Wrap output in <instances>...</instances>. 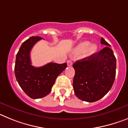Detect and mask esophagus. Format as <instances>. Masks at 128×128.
Here are the masks:
<instances>
[{
  "label": "esophagus",
  "mask_w": 128,
  "mask_h": 128,
  "mask_svg": "<svg viewBox=\"0 0 128 128\" xmlns=\"http://www.w3.org/2000/svg\"><path fill=\"white\" fill-rule=\"evenodd\" d=\"M66 63H67L68 66H72V62L71 60H68Z\"/></svg>",
  "instance_id": "obj_1"
}]
</instances>
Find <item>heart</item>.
<instances>
[{
    "label": "heart",
    "mask_w": 128,
    "mask_h": 128,
    "mask_svg": "<svg viewBox=\"0 0 128 128\" xmlns=\"http://www.w3.org/2000/svg\"><path fill=\"white\" fill-rule=\"evenodd\" d=\"M90 43L89 42H82L78 45L74 50V54L76 55H78V54H80L81 53L84 52L87 48L88 49L86 50V56H91L92 54H94V53H96L98 50V46L96 44H92L91 46H90L89 48V46H90Z\"/></svg>",
    "instance_id": "b5f03b06"
}]
</instances>
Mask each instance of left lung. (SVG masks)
<instances>
[{
    "mask_svg": "<svg viewBox=\"0 0 128 128\" xmlns=\"http://www.w3.org/2000/svg\"><path fill=\"white\" fill-rule=\"evenodd\" d=\"M100 43L106 47L100 52L73 64L74 94L83 101L93 102L103 98L115 81L116 58L110 45L103 38Z\"/></svg>",
    "mask_w": 128,
    "mask_h": 128,
    "instance_id": "8db88e82",
    "label": "left lung"
}]
</instances>
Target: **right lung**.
Here are the masks:
<instances>
[{"mask_svg": "<svg viewBox=\"0 0 128 128\" xmlns=\"http://www.w3.org/2000/svg\"><path fill=\"white\" fill-rule=\"evenodd\" d=\"M40 36H31L25 41L16 56L14 74L21 88L32 99L42 98L51 91L56 78L66 67V63H49L40 67L31 65L30 52Z\"/></svg>", "mask_w": 128, "mask_h": 128, "instance_id": "right-lung-1", "label": "right lung"}]
</instances>
